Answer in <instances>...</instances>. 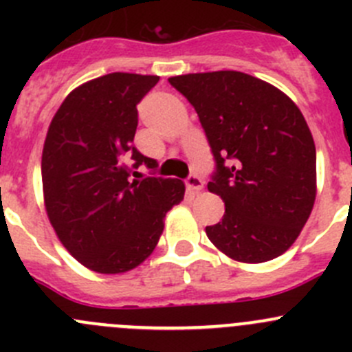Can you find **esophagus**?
Segmentation results:
<instances>
[{"mask_svg": "<svg viewBox=\"0 0 352 352\" xmlns=\"http://www.w3.org/2000/svg\"><path fill=\"white\" fill-rule=\"evenodd\" d=\"M186 184L190 190H194V192H199V190L204 187V180H202L199 175H196V173H190V175L187 177Z\"/></svg>", "mask_w": 352, "mask_h": 352, "instance_id": "34e87169", "label": "esophagus"}]
</instances>
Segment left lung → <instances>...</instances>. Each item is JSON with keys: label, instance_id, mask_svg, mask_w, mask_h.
<instances>
[{"label": "left lung", "instance_id": "1", "mask_svg": "<svg viewBox=\"0 0 352 352\" xmlns=\"http://www.w3.org/2000/svg\"><path fill=\"white\" fill-rule=\"evenodd\" d=\"M196 109L214 158L209 192L225 202L206 235L248 264L285 254L300 235L317 194V153L303 113L272 85L212 71L168 78Z\"/></svg>", "mask_w": 352, "mask_h": 352}]
</instances>
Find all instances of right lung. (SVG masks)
<instances>
[{
    "label": "right lung",
    "mask_w": 352,
    "mask_h": 352,
    "mask_svg": "<svg viewBox=\"0 0 352 352\" xmlns=\"http://www.w3.org/2000/svg\"><path fill=\"white\" fill-rule=\"evenodd\" d=\"M158 80L133 73L95 78L67 95L49 126L42 151L49 221L67 252L95 272L140 265L186 192L182 180L155 177L156 160L133 144L136 107ZM141 164L152 175L131 179Z\"/></svg>",
    "instance_id": "add662e5"
}]
</instances>
